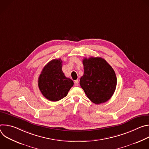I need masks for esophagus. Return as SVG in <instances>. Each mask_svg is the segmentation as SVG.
Instances as JSON below:
<instances>
[{
	"mask_svg": "<svg viewBox=\"0 0 149 149\" xmlns=\"http://www.w3.org/2000/svg\"><path fill=\"white\" fill-rule=\"evenodd\" d=\"M74 84H75V86H78L79 82H78V79L75 80V81H74Z\"/></svg>",
	"mask_w": 149,
	"mask_h": 149,
	"instance_id": "1",
	"label": "esophagus"
}]
</instances>
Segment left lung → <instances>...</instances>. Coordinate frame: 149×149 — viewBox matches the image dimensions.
<instances>
[{
  "label": "left lung",
  "instance_id": "1",
  "mask_svg": "<svg viewBox=\"0 0 149 149\" xmlns=\"http://www.w3.org/2000/svg\"><path fill=\"white\" fill-rule=\"evenodd\" d=\"M84 72L79 84L87 97L99 104L107 101L113 95L117 86V77L113 68L101 57L84 58Z\"/></svg>",
  "mask_w": 149,
  "mask_h": 149
}]
</instances>
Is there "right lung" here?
Instances as JSON below:
<instances>
[{
  "mask_svg": "<svg viewBox=\"0 0 149 149\" xmlns=\"http://www.w3.org/2000/svg\"><path fill=\"white\" fill-rule=\"evenodd\" d=\"M61 59L49 62L42 70L38 78V87L47 99L57 101L67 96L74 82L67 78L62 71Z\"/></svg>",
  "mask_w": 149,
  "mask_h": 149,
  "instance_id": "right-lung-1",
  "label": "right lung"
}]
</instances>
